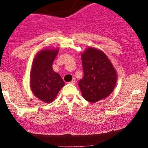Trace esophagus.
I'll use <instances>...</instances> for the list:
<instances>
[{
    "label": "esophagus",
    "instance_id": "esophagus-1",
    "mask_svg": "<svg viewBox=\"0 0 148 148\" xmlns=\"http://www.w3.org/2000/svg\"><path fill=\"white\" fill-rule=\"evenodd\" d=\"M69 84H76V79H73L72 81L70 82Z\"/></svg>",
    "mask_w": 148,
    "mask_h": 148
}]
</instances>
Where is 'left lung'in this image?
<instances>
[{"instance_id": "1", "label": "left lung", "mask_w": 148, "mask_h": 148, "mask_svg": "<svg viewBox=\"0 0 148 148\" xmlns=\"http://www.w3.org/2000/svg\"><path fill=\"white\" fill-rule=\"evenodd\" d=\"M84 77L79 82L83 97L95 103L105 99L114 90L117 72L107 55L99 49L86 48L81 54Z\"/></svg>"}]
</instances>
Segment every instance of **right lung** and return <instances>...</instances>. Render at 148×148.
Listing matches in <instances>:
<instances>
[{
  "mask_svg": "<svg viewBox=\"0 0 148 148\" xmlns=\"http://www.w3.org/2000/svg\"><path fill=\"white\" fill-rule=\"evenodd\" d=\"M59 49H44L34 57L30 74V85L38 99L50 103L64 86L62 77L53 70L52 64Z\"/></svg>",
  "mask_w": 148,
  "mask_h": 148,
  "instance_id": "obj_1",
  "label": "right lung"
}]
</instances>
